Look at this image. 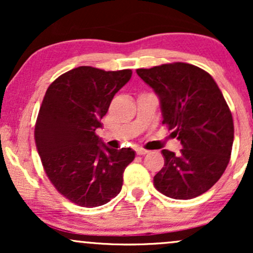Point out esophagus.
Returning a JSON list of instances; mask_svg holds the SVG:
<instances>
[{"label": "esophagus", "mask_w": 253, "mask_h": 253, "mask_svg": "<svg viewBox=\"0 0 253 253\" xmlns=\"http://www.w3.org/2000/svg\"><path fill=\"white\" fill-rule=\"evenodd\" d=\"M135 152L138 153L139 156H144V155H147V153H149V151L143 149V147H138V149H135Z\"/></svg>", "instance_id": "34e87169"}]
</instances>
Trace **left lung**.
Returning <instances> with one entry per match:
<instances>
[{"instance_id": "left-lung-1", "label": "left lung", "mask_w": 253, "mask_h": 253, "mask_svg": "<svg viewBox=\"0 0 253 253\" xmlns=\"http://www.w3.org/2000/svg\"><path fill=\"white\" fill-rule=\"evenodd\" d=\"M161 101L163 124L183 149L163 150L164 167L153 177L156 189L176 200H189L210 190L225 172L234 126L222 92L208 72L187 63L138 69Z\"/></svg>"}]
</instances>
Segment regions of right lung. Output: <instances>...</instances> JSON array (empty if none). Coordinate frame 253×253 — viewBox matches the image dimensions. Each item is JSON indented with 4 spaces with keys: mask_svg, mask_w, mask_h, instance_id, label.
I'll list each match as a JSON object with an SVG mask.
<instances>
[{
    "mask_svg": "<svg viewBox=\"0 0 253 253\" xmlns=\"http://www.w3.org/2000/svg\"><path fill=\"white\" fill-rule=\"evenodd\" d=\"M130 77L128 69L80 66L46 90L34 129L38 153L54 188L81 207H98L114 199L135 157L130 147L108 149L95 133L114 95Z\"/></svg>",
    "mask_w": 253,
    "mask_h": 253,
    "instance_id": "1",
    "label": "right lung"
}]
</instances>
